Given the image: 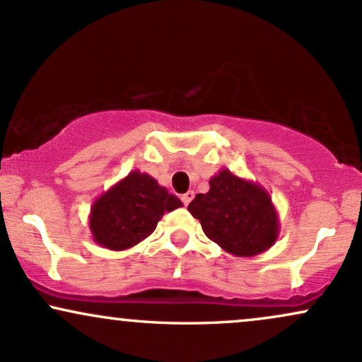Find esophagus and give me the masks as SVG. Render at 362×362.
Returning <instances> with one entry per match:
<instances>
[{
  "mask_svg": "<svg viewBox=\"0 0 362 362\" xmlns=\"http://www.w3.org/2000/svg\"><path fill=\"white\" fill-rule=\"evenodd\" d=\"M194 195H195L194 190H189V192L182 195V202H184L185 206H189V204H190V201H192V199H194Z\"/></svg>",
  "mask_w": 362,
  "mask_h": 362,
  "instance_id": "obj_1",
  "label": "esophagus"
}]
</instances>
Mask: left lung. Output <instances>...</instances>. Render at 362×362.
Segmentation results:
<instances>
[{
    "instance_id": "8db88e82",
    "label": "left lung",
    "mask_w": 362,
    "mask_h": 362,
    "mask_svg": "<svg viewBox=\"0 0 362 362\" xmlns=\"http://www.w3.org/2000/svg\"><path fill=\"white\" fill-rule=\"evenodd\" d=\"M209 185V192L197 194L187 207L207 238L236 257L259 255L276 243L279 216L264 187L228 168L219 170Z\"/></svg>"
}]
</instances>
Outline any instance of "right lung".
Returning a JSON list of instances; mask_svg holds the SVG:
<instances>
[{
    "mask_svg": "<svg viewBox=\"0 0 362 362\" xmlns=\"http://www.w3.org/2000/svg\"><path fill=\"white\" fill-rule=\"evenodd\" d=\"M177 207H182L177 195L148 173L134 170L93 202L90 231L100 247L127 250L148 238L163 214Z\"/></svg>",
    "mask_w": 362,
    "mask_h": 362,
    "instance_id": "right-lung-1",
    "label": "right lung"
}]
</instances>
